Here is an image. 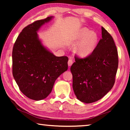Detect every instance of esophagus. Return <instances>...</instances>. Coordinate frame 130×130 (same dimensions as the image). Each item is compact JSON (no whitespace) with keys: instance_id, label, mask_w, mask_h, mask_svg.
Here are the masks:
<instances>
[{"instance_id":"esophagus-1","label":"esophagus","mask_w":130,"mask_h":130,"mask_svg":"<svg viewBox=\"0 0 130 130\" xmlns=\"http://www.w3.org/2000/svg\"><path fill=\"white\" fill-rule=\"evenodd\" d=\"M68 66L69 67H71V65H72L73 63V60L71 59V58H69V61H68Z\"/></svg>"}]
</instances>
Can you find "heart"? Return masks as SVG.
<instances>
[{
	"label": "heart",
	"instance_id": "b5f03b06",
	"mask_svg": "<svg viewBox=\"0 0 130 130\" xmlns=\"http://www.w3.org/2000/svg\"><path fill=\"white\" fill-rule=\"evenodd\" d=\"M76 43H79L76 48V52L79 56L85 57L92 53L98 42L96 33L87 28H83L75 38Z\"/></svg>",
	"mask_w": 130,
	"mask_h": 130
}]
</instances>
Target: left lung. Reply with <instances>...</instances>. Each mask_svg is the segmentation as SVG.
Here are the masks:
<instances>
[{"label":"left lung","mask_w":130,"mask_h":130,"mask_svg":"<svg viewBox=\"0 0 130 130\" xmlns=\"http://www.w3.org/2000/svg\"><path fill=\"white\" fill-rule=\"evenodd\" d=\"M102 39L89 56L80 59L70 68L73 88L76 98L85 103L97 101L111 90L115 82L118 52L111 35L102 27Z\"/></svg>","instance_id":"left-lung-1"}]
</instances>
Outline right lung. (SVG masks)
I'll use <instances>...</instances> for the list:
<instances>
[{"label":"right lung","instance_id":"1","mask_svg":"<svg viewBox=\"0 0 130 130\" xmlns=\"http://www.w3.org/2000/svg\"><path fill=\"white\" fill-rule=\"evenodd\" d=\"M52 18L53 16L48 17L26 27L13 46V77L22 93L33 100L46 98L55 80L68 68V57L54 55L43 46L37 34Z\"/></svg>","mask_w":130,"mask_h":130}]
</instances>
